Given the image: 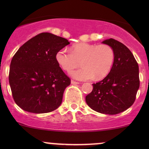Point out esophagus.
Wrapping results in <instances>:
<instances>
[{"label": "esophagus", "mask_w": 149, "mask_h": 149, "mask_svg": "<svg viewBox=\"0 0 149 149\" xmlns=\"http://www.w3.org/2000/svg\"><path fill=\"white\" fill-rule=\"evenodd\" d=\"M79 83L77 82V81H73V80L71 81V84H72V85H77V84H79Z\"/></svg>", "instance_id": "obj_1"}]
</instances>
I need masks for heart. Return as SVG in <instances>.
<instances>
[{
    "label": "heart",
    "instance_id": "obj_1",
    "mask_svg": "<svg viewBox=\"0 0 149 149\" xmlns=\"http://www.w3.org/2000/svg\"><path fill=\"white\" fill-rule=\"evenodd\" d=\"M58 64L67 72L81 65L83 68L70 72L79 81L99 80L111 71L115 60L113 49L108 45H93L87 42L75 44L71 51L62 49L56 53Z\"/></svg>",
    "mask_w": 149,
    "mask_h": 149
}]
</instances>
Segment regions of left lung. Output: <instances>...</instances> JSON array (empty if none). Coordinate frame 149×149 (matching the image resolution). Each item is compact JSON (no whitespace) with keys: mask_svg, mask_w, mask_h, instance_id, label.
Returning a JSON list of instances; mask_svg holds the SVG:
<instances>
[{"mask_svg":"<svg viewBox=\"0 0 149 149\" xmlns=\"http://www.w3.org/2000/svg\"><path fill=\"white\" fill-rule=\"evenodd\" d=\"M102 43L113 49L115 60L109 74L92 84L93 90L85 100L97 113L116 115L129 109L135 101L140 87L139 68L134 55L125 45L113 38Z\"/></svg>","mask_w":149,"mask_h":149,"instance_id":"8db88e82","label":"left lung"}]
</instances>
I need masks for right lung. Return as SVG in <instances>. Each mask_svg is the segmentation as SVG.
I'll use <instances>...</instances> for the list:
<instances>
[{"instance_id":"add662e5","label":"right lung","mask_w":149,"mask_h":149,"mask_svg":"<svg viewBox=\"0 0 149 149\" xmlns=\"http://www.w3.org/2000/svg\"><path fill=\"white\" fill-rule=\"evenodd\" d=\"M70 42L42 32L20 47L12 58L9 81L14 101L24 111L40 114L58 109L70 80L58 64L56 53Z\"/></svg>"}]
</instances>
